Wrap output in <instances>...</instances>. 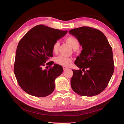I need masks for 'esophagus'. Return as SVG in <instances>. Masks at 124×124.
<instances>
[{
  "instance_id": "obj_1",
  "label": "esophagus",
  "mask_w": 124,
  "mask_h": 124,
  "mask_svg": "<svg viewBox=\"0 0 124 124\" xmlns=\"http://www.w3.org/2000/svg\"><path fill=\"white\" fill-rule=\"evenodd\" d=\"M63 70H66L67 69H68V68H67V67H64H64H63Z\"/></svg>"
}]
</instances>
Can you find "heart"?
<instances>
[{
	"label": "heart",
	"instance_id": "obj_1",
	"mask_svg": "<svg viewBox=\"0 0 124 124\" xmlns=\"http://www.w3.org/2000/svg\"><path fill=\"white\" fill-rule=\"evenodd\" d=\"M65 41L69 44L73 49H77L80 45V43L78 39L73 36H69L65 39ZM60 43L58 41H55L52 46V51L54 53L57 52L59 47ZM55 61L57 64L67 67L69 65V63L71 62V59L70 57L60 55L55 58Z\"/></svg>",
	"mask_w": 124,
	"mask_h": 124
}]
</instances>
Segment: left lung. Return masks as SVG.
<instances>
[{"mask_svg":"<svg viewBox=\"0 0 124 124\" xmlns=\"http://www.w3.org/2000/svg\"><path fill=\"white\" fill-rule=\"evenodd\" d=\"M69 33L78 39L83 48L75 62L79 70H72L71 88L81 96L98 95L107 87L114 71L112 47L103 33L96 29L82 27Z\"/></svg>","mask_w":124,"mask_h":124,"instance_id":"1","label":"left lung"}]
</instances>
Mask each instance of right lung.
<instances>
[{"instance_id": "add662e5", "label": "right lung", "mask_w": 124, "mask_h": 124, "mask_svg": "<svg viewBox=\"0 0 124 124\" xmlns=\"http://www.w3.org/2000/svg\"><path fill=\"white\" fill-rule=\"evenodd\" d=\"M67 32L40 24L31 29L20 40L14 72L18 85L26 93L45 97L54 91L55 80L61 75L63 68L57 64L48 70H43V67L49 57L53 56V45ZM53 63L50 61L46 65Z\"/></svg>"}]
</instances>
